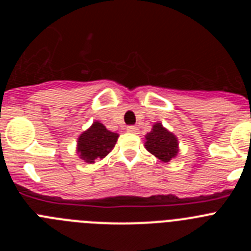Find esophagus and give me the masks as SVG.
<instances>
[{
    "instance_id": "obj_1",
    "label": "esophagus",
    "mask_w": 251,
    "mask_h": 251,
    "mask_svg": "<svg viewBox=\"0 0 251 251\" xmlns=\"http://www.w3.org/2000/svg\"><path fill=\"white\" fill-rule=\"evenodd\" d=\"M127 132L137 133V132H138V128H137L136 126H128V127H127Z\"/></svg>"
}]
</instances>
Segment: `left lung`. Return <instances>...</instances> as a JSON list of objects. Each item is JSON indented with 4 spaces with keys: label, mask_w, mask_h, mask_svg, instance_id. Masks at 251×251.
<instances>
[{
    "label": "left lung",
    "mask_w": 251,
    "mask_h": 251,
    "mask_svg": "<svg viewBox=\"0 0 251 251\" xmlns=\"http://www.w3.org/2000/svg\"><path fill=\"white\" fill-rule=\"evenodd\" d=\"M146 150L162 162H170L178 153V141L174 133L166 129L162 123L153 124L146 136Z\"/></svg>",
    "instance_id": "1"
}]
</instances>
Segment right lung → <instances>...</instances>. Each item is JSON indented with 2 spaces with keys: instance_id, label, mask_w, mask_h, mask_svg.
I'll return each mask as SVG.
<instances>
[{
  "instance_id": "obj_1",
  "label": "right lung",
  "mask_w": 251,
  "mask_h": 251,
  "mask_svg": "<svg viewBox=\"0 0 251 251\" xmlns=\"http://www.w3.org/2000/svg\"><path fill=\"white\" fill-rule=\"evenodd\" d=\"M118 137L119 134L108 130L104 124L97 121L79 136L76 152L86 163H94L95 159L104 158L113 150Z\"/></svg>"
}]
</instances>
